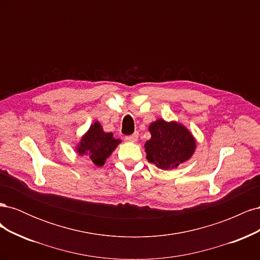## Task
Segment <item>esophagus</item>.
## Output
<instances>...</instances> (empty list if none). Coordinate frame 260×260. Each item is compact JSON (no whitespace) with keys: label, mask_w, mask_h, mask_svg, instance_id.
Wrapping results in <instances>:
<instances>
[{"label":"esophagus","mask_w":260,"mask_h":260,"mask_svg":"<svg viewBox=\"0 0 260 260\" xmlns=\"http://www.w3.org/2000/svg\"><path fill=\"white\" fill-rule=\"evenodd\" d=\"M138 138H139V133L135 132V133H133V135L125 137V140H127L128 142H136V141L138 140Z\"/></svg>","instance_id":"1"}]
</instances>
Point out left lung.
<instances>
[{
  "instance_id": "left-lung-1",
  "label": "left lung",
  "mask_w": 260,
  "mask_h": 260,
  "mask_svg": "<svg viewBox=\"0 0 260 260\" xmlns=\"http://www.w3.org/2000/svg\"><path fill=\"white\" fill-rule=\"evenodd\" d=\"M151 139L144 145L146 158L156 167L168 170L192 157L196 142L183 124L158 119L149 124Z\"/></svg>"
}]
</instances>
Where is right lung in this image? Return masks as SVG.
I'll use <instances>...</instances> for the list:
<instances>
[{
  "mask_svg": "<svg viewBox=\"0 0 260 260\" xmlns=\"http://www.w3.org/2000/svg\"><path fill=\"white\" fill-rule=\"evenodd\" d=\"M120 142L119 139L113 137L112 132H104L101 123L96 121L81 138L76 151L81 156H89V158L96 166H103L107 157L112 155Z\"/></svg>",
  "mask_w": 260,
  "mask_h": 260,
  "instance_id": "obj_1",
  "label": "right lung"
}]
</instances>
